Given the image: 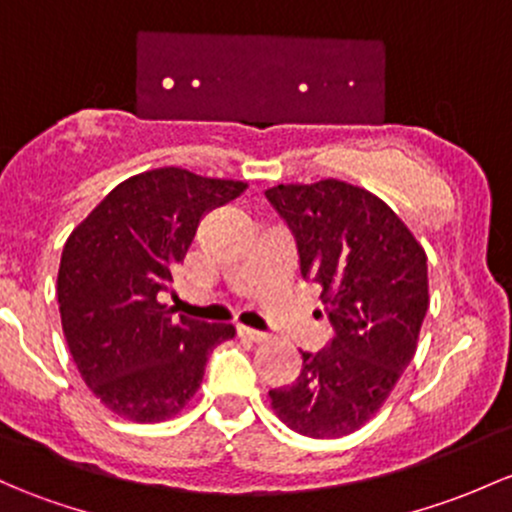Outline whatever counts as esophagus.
Here are the masks:
<instances>
[{
    "mask_svg": "<svg viewBox=\"0 0 512 512\" xmlns=\"http://www.w3.org/2000/svg\"><path fill=\"white\" fill-rule=\"evenodd\" d=\"M238 333H240L242 338H247V341H252V343H265V341H270V333L255 331V328H250V326H238Z\"/></svg>",
    "mask_w": 512,
    "mask_h": 512,
    "instance_id": "34e87169",
    "label": "esophagus"
}]
</instances>
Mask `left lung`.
Returning <instances> with one entry per match:
<instances>
[{
	"instance_id": "left-lung-1",
	"label": "left lung",
	"mask_w": 512,
	"mask_h": 512,
	"mask_svg": "<svg viewBox=\"0 0 512 512\" xmlns=\"http://www.w3.org/2000/svg\"><path fill=\"white\" fill-rule=\"evenodd\" d=\"M265 196L333 326L324 351H301L297 380L270 390L272 410L304 437H346L375 417L414 358L429 309L427 255L400 215L360 186L324 179Z\"/></svg>"
}]
</instances>
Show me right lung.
<instances>
[{"instance_id": "obj_1", "label": "right lung", "mask_w": 512, "mask_h": 512, "mask_svg": "<svg viewBox=\"0 0 512 512\" xmlns=\"http://www.w3.org/2000/svg\"><path fill=\"white\" fill-rule=\"evenodd\" d=\"M245 188L161 166L112 188L68 235L58 267L63 333L107 410L139 424L171 419L201 387L208 353L235 336L233 324L174 319L161 299L174 292V267L203 215Z\"/></svg>"}]
</instances>
